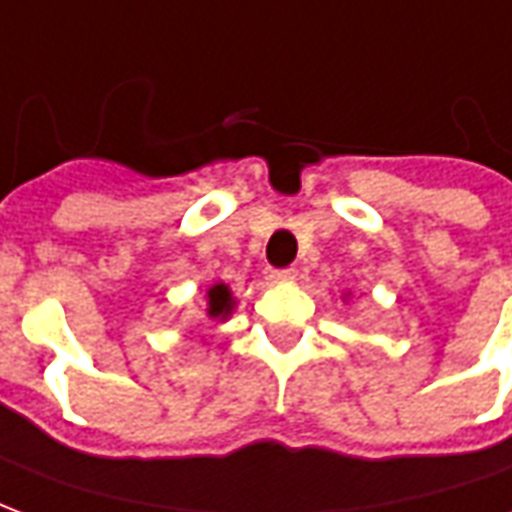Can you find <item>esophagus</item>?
Here are the masks:
<instances>
[{
  "instance_id": "esophagus-1",
  "label": "esophagus",
  "mask_w": 512,
  "mask_h": 512,
  "mask_svg": "<svg viewBox=\"0 0 512 512\" xmlns=\"http://www.w3.org/2000/svg\"><path fill=\"white\" fill-rule=\"evenodd\" d=\"M266 279L271 285H282V282H293L296 271L293 268H271V271H266Z\"/></svg>"
}]
</instances>
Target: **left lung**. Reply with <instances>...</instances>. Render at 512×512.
<instances>
[{
  "label": "left lung",
  "mask_w": 512,
  "mask_h": 512,
  "mask_svg": "<svg viewBox=\"0 0 512 512\" xmlns=\"http://www.w3.org/2000/svg\"><path fill=\"white\" fill-rule=\"evenodd\" d=\"M348 296H351V290H348V293H343V296H340V299H343L345 304H348Z\"/></svg>",
  "instance_id": "obj_1"
}]
</instances>
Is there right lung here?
<instances>
[{"label":"right lung","mask_w":512,"mask_h":512,"mask_svg":"<svg viewBox=\"0 0 512 512\" xmlns=\"http://www.w3.org/2000/svg\"><path fill=\"white\" fill-rule=\"evenodd\" d=\"M235 310V296L230 285H224V282H216L208 288L205 293V315L211 318V321H227Z\"/></svg>","instance_id":"obj_1"}]
</instances>
